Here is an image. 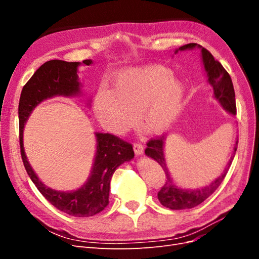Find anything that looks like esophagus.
<instances>
[{"label":"esophagus","instance_id":"esophagus-1","mask_svg":"<svg viewBox=\"0 0 259 259\" xmlns=\"http://www.w3.org/2000/svg\"><path fill=\"white\" fill-rule=\"evenodd\" d=\"M133 148H134V151H135L136 154L144 153V146L142 144L136 143V144H134V147H133Z\"/></svg>","mask_w":259,"mask_h":259}]
</instances>
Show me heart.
I'll list each match as a JSON object with an SVG mask.
<instances>
[{
    "mask_svg": "<svg viewBox=\"0 0 259 259\" xmlns=\"http://www.w3.org/2000/svg\"><path fill=\"white\" fill-rule=\"evenodd\" d=\"M185 89L178 77L161 66H143L117 73L114 90L101 85L94 112L105 130L124 135L140 122L153 134L170 126L183 104Z\"/></svg>",
    "mask_w": 259,
    "mask_h": 259,
    "instance_id": "b5f03b06",
    "label": "heart"
}]
</instances>
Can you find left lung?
Wrapping results in <instances>:
<instances>
[{"label":"left lung","mask_w":259,"mask_h":259,"mask_svg":"<svg viewBox=\"0 0 259 259\" xmlns=\"http://www.w3.org/2000/svg\"><path fill=\"white\" fill-rule=\"evenodd\" d=\"M194 48H200L202 53V60L204 69L207 73L208 83L213 86L214 97L222 104L225 110L230 112L231 114H237V106H236V95H234V89L231 81L229 73L226 71V69L222 66L219 61L215 60V58L206 49L202 46L190 43L184 46H180L179 51L192 50ZM178 50L175 52L177 53ZM164 143H165V136L162 135L155 139H150L147 143V148L145 153L149 158H151L158 162L162 168L165 171L166 180L164 183V186L161 188V190L158 192V199L163 206H165L170 209H185V208H192L197 206L203 201H205L209 195L213 194L217 188L221 186L223 180L225 179L228 169L233 161L234 154H236L238 148V140L236 142L233 148V154L229 160L228 165L225 168L224 173L216 178L213 183L209 185L200 188V189L194 190H187L182 189L175 185L173 178H171L168 168L166 166L165 156H164Z\"/></svg>","instance_id":"1"}]
</instances>
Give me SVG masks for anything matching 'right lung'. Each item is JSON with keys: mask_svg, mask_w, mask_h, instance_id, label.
I'll use <instances>...</instances> for the list:
<instances>
[{"mask_svg": "<svg viewBox=\"0 0 259 259\" xmlns=\"http://www.w3.org/2000/svg\"><path fill=\"white\" fill-rule=\"evenodd\" d=\"M91 59L83 60L90 66ZM81 62H68L54 59L46 61L38 68L23 86L19 99V143L23 165L29 177L43 197L64 213L74 217H90L104 210L109 204L110 182L115 169L121 164L134 158V150L130 143L109 133H95L97 147L95 162L83 187L75 191L62 192L46 187L37 178L27 160L23 150V126L33 109L41 101L54 96H74L80 94L77 67Z\"/></svg>", "mask_w": 259, "mask_h": 259, "instance_id": "1", "label": "right lung"}]
</instances>
